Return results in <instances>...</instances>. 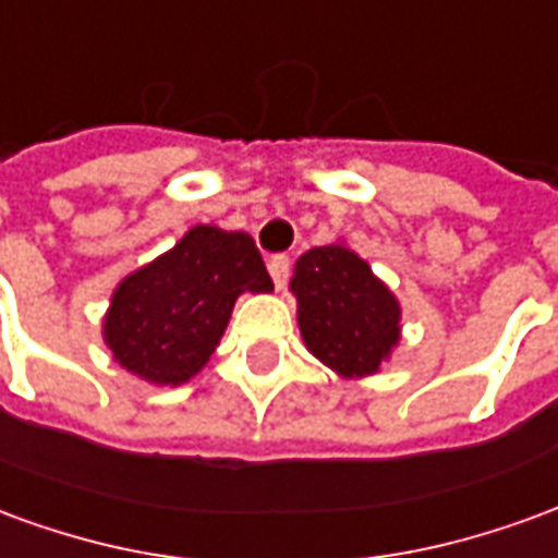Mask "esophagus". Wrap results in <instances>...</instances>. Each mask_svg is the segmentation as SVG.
Listing matches in <instances>:
<instances>
[{
  "instance_id": "1",
  "label": "esophagus",
  "mask_w": 558,
  "mask_h": 558,
  "mask_svg": "<svg viewBox=\"0 0 558 558\" xmlns=\"http://www.w3.org/2000/svg\"><path fill=\"white\" fill-rule=\"evenodd\" d=\"M268 275L275 280V287L283 290L287 287V278H290V256L287 254H278L268 259Z\"/></svg>"
}]
</instances>
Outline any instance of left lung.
Instances as JSON below:
<instances>
[{
    "mask_svg": "<svg viewBox=\"0 0 558 558\" xmlns=\"http://www.w3.org/2000/svg\"><path fill=\"white\" fill-rule=\"evenodd\" d=\"M290 290L304 347L347 379L379 371L400 340V304L362 256L326 244L299 256Z\"/></svg>",
    "mask_w": 558,
    "mask_h": 558,
    "instance_id": "1",
    "label": "left lung"
}]
</instances>
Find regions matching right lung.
Segmentation results:
<instances>
[{
    "instance_id": "obj_1",
    "label": "right lung",
    "mask_w": 558,
    "mask_h": 558,
    "mask_svg": "<svg viewBox=\"0 0 558 558\" xmlns=\"http://www.w3.org/2000/svg\"><path fill=\"white\" fill-rule=\"evenodd\" d=\"M247 232L199 223L172 251L116 287L104 316L113 359L155 386H182L206 367L242 292H271Z\"/></svg>"
}]
</instances>
